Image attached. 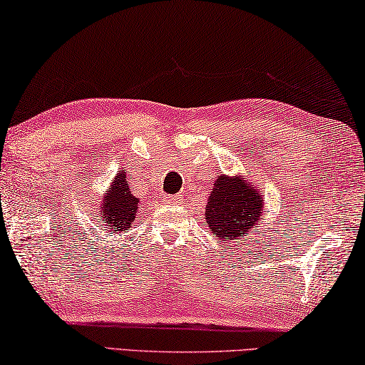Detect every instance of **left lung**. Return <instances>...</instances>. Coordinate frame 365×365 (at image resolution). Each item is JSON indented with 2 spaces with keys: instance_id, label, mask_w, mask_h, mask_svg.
I'll list each match as a JSON object with an SVG mask.
<instances>
[{
  "instance_id": "1",
  "label": "left lung",
  "mask_w": 365,
  "mask_h": 365,
  "mask_svg": "<svg viewBox=\"0 0 365 365\" xmlns=\"http://www.w3.org/2000/svg\"><path fill=\"white\" fill-rule=\"evenodd\" d=\"M212 185L205 212L207 227L219 239H244L264 212V196L239 175H221Z\"/></svg>"
}]
</instances>
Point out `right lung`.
Instances as JSON below:
<instances>
[{
  "mask_svg": "<svg viewBox=\"0 0 365 365\" xmlns=\"http://www.w3.org/2000/svg\"><path fill=\"white\" fill-rule=\"evenodd\" d=\"M138 207H140V200L133 196L130 192V183L126 180L123 170H120L115 175V180L103 195V200L99 206L101 221L106 219V222L113 232L117 230H130L133 221L136 219Z\"/></svg>",
  "mask_w": 365,
  "mask_h": 365,
  "instance_id": "1",
  "label": "right lung"
}]
</instances>
